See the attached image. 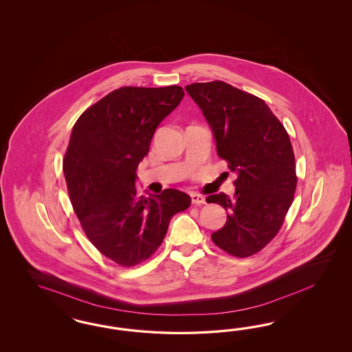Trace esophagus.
I'll use <instances>...</instances> for the list:
<instances>
[{"label": "esophagus", "instance_id": "obj_1", "mask_svg": "<svg viewBox=\"0 0 352 352\" xmlns=\"http://www.w3.org/2000/svg\"><path fill=\"white\" fill-rule=\"evenodd\" d=\"M191 201L192 204H195V205H203V204L206 203L205 197L201 196V195H199V193H192Z\"/></svg>", "mask_w": 352, "mask_h": 352}]
</instances>
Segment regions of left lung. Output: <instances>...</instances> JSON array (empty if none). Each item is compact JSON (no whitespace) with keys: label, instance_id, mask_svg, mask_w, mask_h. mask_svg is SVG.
<instances>
[{"label":"left lung","instance_id":"8db88e82","mask_svg":"<svg viewBox=\"0 0 352 352\" xmlns=\"http://www.w3.org/2000/svg\"><path fill=\"white\" fill-rule=\"evenodd\" d=\"M186 91L213 131L217 153L236 174L234 199L208 196L227 221L212 234L214 244L234 256H253L276 236L297 187L288 133L266 102L223 81L196 82Z\"/></svg>","mask_w":352,"mask_h":352}]
</instances>
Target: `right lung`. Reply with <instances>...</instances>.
<instances>
[{"label": "right lung", "mask_w": 352, "mask_h": 352, "mask_svg": "<svg viewBox=\"0 0 352 352\" xmlns=\"http://www.w3.org/2000/svg\"><path fill=\"white\" fill-rule=\"evenodd\" d=\"M181 86H124L76 121L63 160L68 193L91 244L120 266L144 262L161 245L171 217L191 197L168 188L139 196V162L155 130L181 103Z\"/></svg>", "instance_id": "add662e5"}]
</instances>
